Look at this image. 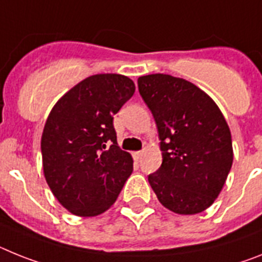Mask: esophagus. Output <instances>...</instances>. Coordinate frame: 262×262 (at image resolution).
I'll return each instance as SVG.
<instances>
[{"label":"esophagus","mask_w":262,"mask_h":262,"mask_svg":"<svg viewBox=\"0 0 262 262\" xmlns=\"http://www.w3.org/2000/svg\"><path fill=\"white\" fill-rule=\"evenodd\" d=\"M141 157H142V151H134L133 153V158L136 159V161H140Z\"/></svg>","instance_id":"1"}]
</instances>
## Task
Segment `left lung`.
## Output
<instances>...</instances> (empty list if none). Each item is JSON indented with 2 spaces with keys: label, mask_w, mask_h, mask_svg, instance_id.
I'll return each instance as SVG.
<instances>
[{
  "label": "left lung",
  "mask_w": 262,
  "mask_h": 262,
  "mask_svg": "<svg viewBox=\"0 0 262 262\" xmlns=\"http://www.w3.org/2000/svg\"><path fill=\"white\" fill-rule=\"evenodd\" d=\"M138 91L156 120L162 165L147 179L170 211L194 215L220 194L233 161L226 118L207 93L171 75L138 77Z\"/></svg>",
  "instance_id": "8db88e82"
}]
</instances>
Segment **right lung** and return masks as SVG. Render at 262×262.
Here are the masks:
<instances>
[{
    "label": "right lung",
    "instance_id": "right-lung-1",
    "mask_svg": "<svg viewBox=\"0 0 262 262\" xmlns=\"http://www.w3.org/2000/svg\"><path fill=\"white\" fill-rule=\"evenodd\" d=\"M134 91L124 75H93L50 112L40 141L43 172L59 203L74 215L108 210L133 171L132 156L117 145L113 116Z\"/></svg>",
    "mask_w": 262,
    "mask_h": 262
}]
</instances>
